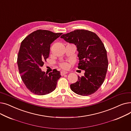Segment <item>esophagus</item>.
I'll return each mask as SVG.
<instances>
[{
	"label": "esophagus",
	"instance_id": "1",
	"mask_svg": "<svg viewBox=\"0 0 131 131\" xmlns=\"http://www.w3.org/2000/svg\"><path fill=\"white\" fill-rule=\"evenodd\" d=\"M67 73H68V72H66V71H61V75H65V74H67Z\"/></svg>",
	"mask_w": 131,
	"mask_h": 131
}]
</instances>
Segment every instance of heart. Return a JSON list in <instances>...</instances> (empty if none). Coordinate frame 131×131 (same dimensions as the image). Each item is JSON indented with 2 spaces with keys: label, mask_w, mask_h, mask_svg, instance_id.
I'll return each instance as SVG.
<instances>
[{
  "label": "heart",
  "mask_w": 131,
  "mask_h": 131,
  "mask_svg": "<svg viewBox=\"0 0 131 131\" xmlns=\"http://www.w3.org/2000/svg\"><path fill=\"white\" fill-rule=\"evenodd\" d=\"M60 66L62 68H63V69H66L68 66V65L66 63H63L60 64Z\"/></svg>",
  "instance_id": "obj_1"
}]
</instances>
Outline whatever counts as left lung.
<instances>
[{
  "label": "left lung",
  "instance_id": "left-lung-1",
  "mask_svg": "<svg viewBox=\"0 0 131 131\" xmlns=\"http://www.w3.org/2000/svg\"><path fill=\"white\" fill-rule=\"evenodd\" d=\"M74 44L78 51V68L84 70V75L70 85L72 91L86 96L98 90L104 82L108 66L107 51L95 33L85 30H77L60 37Z\"/></svg>",
  "mask_w": 131,
  "mask_h": 131
}]
</instances>
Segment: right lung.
Instances as JSON below:
<instances>
[{"label":"right lung","mask_w":131,"mask_h":131,"mask_svg":"<svg viewBox=\"0 0 131 131\" xmlns=\"http://www.w3.org/2000/svg\"><path fill=\"white\" fill-rule=\"evenodd\" d=\"M62 33L38 30L30 34L20 44L17 65L20 77L26 87L33 93L46 95L54 91L61 77L56 70L48 74L41 69L49 57L50 45Z\"/></svg>","instance_id":"right-lung-1"}]
</instances>
